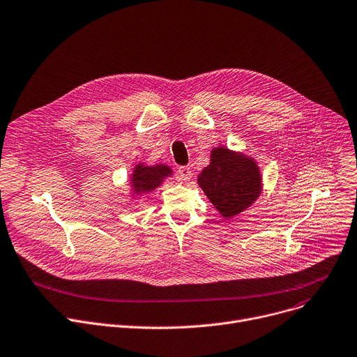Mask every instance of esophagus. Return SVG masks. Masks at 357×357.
Here are the masks:
<instances>
[{"label": "esophagus", "instance_id": "34e87169", "mask_svg": "<svg viewBox=\"0 0 357 357\" xmlns=\"http://www.w3.org/2000/svg\"><path fill=\"white\" fill-rule=\"evenodd\" d=\"M178 175L182 181H189L192 176V171L189 167H179L178 168Z\"/></svg>", "mask_w": 357, "mask_h": 357}]
</instances>
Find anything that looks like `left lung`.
Masks as SVG:
<instances>
[{
  "label": "left lung",
  "instance_id": "obj_1",
  "mask_svg": "<svg viewBox=\"0 0 357 357\" xmlns=\"http://www.w3.org/2000/svg\"><path fill=\"white\" fill-rule=\"evenodd\" d=\"M261 174L256 162L228 148H215L211 164L198 183L223 218H232L249 208L261 193Z\"/></svg>",
  "mask_w": 357,
  "mask_h": 357
}]
</instances>
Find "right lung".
<instances>
[{"mask_svg": "<svg viewBox=\"0 0 357 357\" xmlns=\"http://www.w3.org/2000/svg\"><path fill=\"white\" fill-rule=\"evenodd\" d=\"M171 174H172L171 168L165 165H155V167H145L142 164L137 165L131 178L132 188L137 193L153 190Z\"/></svg>", "mask_w": 357, "mask_h": 357, "instance_id": "add662e5", "label": "right lung"}]
</instances>
